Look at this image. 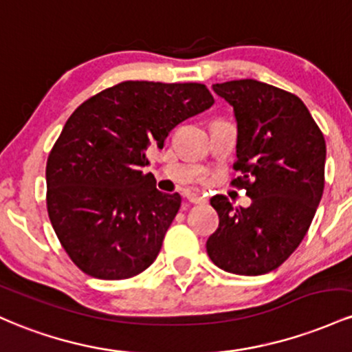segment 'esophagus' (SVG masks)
Segmentation results:
<instances>
[{
    "instance_id": "esophagus-1",
    "label": "esophagus",
    "mask_w": 352,
    "mask_h": 352,
    "mask_svg": "<svg viewBox=\"0 0 352 352\" xmlns=\"http://www.w3.org/2000/svg\"><path fill=\"white\" fill-rule=\"evenodd\" d=\"M186 199H188L191 204H201V203H204V201H206L203 196L196 195V192H189V195L186 196Z\"/></svg>"
}]
</instances>
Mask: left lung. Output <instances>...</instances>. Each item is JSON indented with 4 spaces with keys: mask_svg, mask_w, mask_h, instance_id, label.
I'll return each instance as SVG.
<instances>
[{
    "mask_svg": "<svg viewBox=\"0 0 352 352\" xmlns=\"http://www.w3.org/2000/svg\"><path fill=\"white\" fill-rule=\"evenodd\" d=\"M238 121L232 186L244 188L250 208L211 197L219 226L206 250L221 270L266 274L293 254L306 236L324 191L326 141L309 109L289 91L256 80L212 86Z\"/></svg>",
    "mask_w": 352,
    "mask_h": 352,
    "instance_id": "1",
    "label": "left lung"
}]
</instances>
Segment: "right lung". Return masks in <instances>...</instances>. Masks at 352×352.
<instances>
[{"instance_id": "obj_1", "label": "right lung", "mask_w": 352, "mask_h": 352, "mask_svg": "<svg viewBox=\"0 0 352 352\" xmlns=\"http://www.w3.org/2000/svg\"><path fill=\"white\" fill-rule=\"evenodd\" d=\"M212 102L201 82L123 81L74 109L46 163V208L82 272L116 281L155 263L181 196L157 191L148 153Z\"/></svg>"}]
</instances>
